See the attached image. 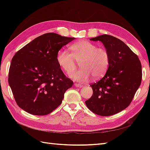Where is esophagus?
Instances as JSON below:
<instances>
[{"label": "esophagus", "mask_w": 150, "mask_h": 150, "mask_svg": "<svg viewBox=\"0 0 150 150\" xmlns=\"http://www.w3.org/2000/svg\"><path fill=\"white\" fill-rule=\"evenodd\" d=\"M75 86L77 87V88H82V87H83V85H81V84H77V83H75Z\"/></svg>", "instance_id": "esophagus-1"}]
</instances>
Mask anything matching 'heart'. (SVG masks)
Wrapping results in <instances>:
<instances>
[{
    "label": "heart",
    "instance_id": "1",
    "mask_svg": "<svg viewBox=\"0 0 150 150\" xmlns=\"http://www.w3.org/2000/svg\"><path fill=\"white\" fill-rule=\"evenodd\" d=\"M71 53L64 50L57 54V62L65 73L71 75L81 62V69L71 75L76 81L85 82L91 76L95 79L106 74L110 62V55L104 48L86 40H80L70 46Z\"/></svg>",
    "mask_w": 150,
    "mask_h": 150
}]
</instances>
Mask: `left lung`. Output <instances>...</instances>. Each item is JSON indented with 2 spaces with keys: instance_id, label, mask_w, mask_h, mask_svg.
I'll use <instances>...</instances> for the list:
<instances>
[{
  "instance_id": "1",
  "label": "left lung",
  "mask_w": 150,
  "mask_h": 150,
  "mask_svg": "<svg viewBox=\"0 0 150 150\" xmlns=\"http://www.w3.org/2000/svg\"><path fill=\"white\" fill-rule=\"evenodd\" d=\"M90 40L103 44L110 62L104 77L91 85L93 95L85 103L98 115H113L126 109L133 100L141 83V63L137 55L116 37L105 34Z\"/></svg>"
}]
</instances>
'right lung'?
<instances>
[{
    "mask_svg": "<svg viewBox=\"0 0 150 150\" xmlns=\"http://www.w3.org/2000/svg\"><path fill=\"white\" fill-rule=\"evenodd\" d=\"M75 38L47 33L35 38L15 53L8 82L16 103L26 112L46 115L62 103L73 82L57 62V54Z\"/></svg>",
    "mask_w": 150,
    "mask_h": 150,
    "instance_id": "add662e5",
    "label": "right lung"
}]
</instances>
